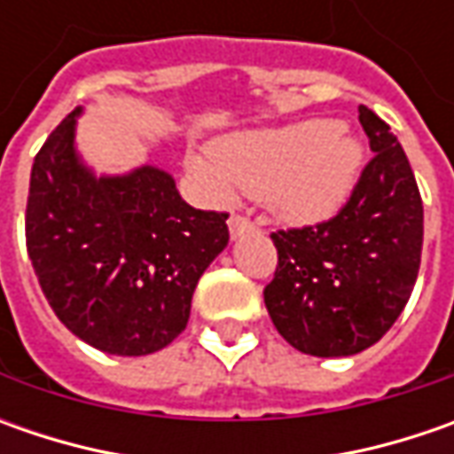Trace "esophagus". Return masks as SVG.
I'll return each mask as SVG.
<instances>
[{
  "label": "esophagus",
  "mask_w": 454,
  "mask_h": 454,
  "mask_svg": "<svg viewBox=\"0 0 454 454\" xmlns=\"http://www.w3.org/2000/svg\"><path fill=\"white\" fill-rule=\"evenodd\" d=\"M227 224H230V235H232V239H239V237H245L247 232H253L254 230L253 222L247 217H242V215H232Z\"/></svg>",
  "instance_id": "1"
}]
</instances>
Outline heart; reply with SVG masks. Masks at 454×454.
<instances>
[{
	"label": "heart",
	"instance_id": "b5f03b06",
	"mask_svg": "<svg viewBox=\"0 0 454 454\" xmlns=\"http://www.w3.org/2000/svg\"><path fill=\"white\" fill-rule=\"evenodd\" d=\"M361 159L358 138L339 121L310 118L224 136L212 153H189L186 171L212 201H232L239 189L283 222L313 224L339 212Z\"/></svg>",
	"mask_w": 454,
	"mask_h": 454
}]
</instances>
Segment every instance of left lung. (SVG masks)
Instances as JSON below:
<instances>
[{
    "mask_svg": "<svg viewBox=\"0 0 454 454\" xmlns=\"http://www.w3.org/2000/svg\"><path fill=\"white\" fill-rule=\"evenodd\" d=\"M358 121L374 159L336 217L272 232L275 278L265 305L278 333L310 356H354L381 339L410 301L425 235L410 159L366 106Z\"/></svg>",
    "mask_w": 454,
    "mask_h": 454,
    "instance_id": "left-lung-1",
    "label": "left lung"
}]
</instances>
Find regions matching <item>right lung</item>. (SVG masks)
<instances>
[{
	"label": "right lung",
	"mask_w": 454,
	"mask_h": 454,
	"mask_svg": "<svg viewBox=\"0 0 454 454\" xmlns=\"http://www.w3.org/2000/svg\"><path fill=\"white\" fill-rule=\"evenodd\" d=\"M80 114L35 156L27 253L67 331L114 356H146L186 328L201 272L230 242L227 215L189 207L159 166L96 176L75 149Z\"/></svg>",
	"instance_id": "right-lung-1"
}]
</instances>
